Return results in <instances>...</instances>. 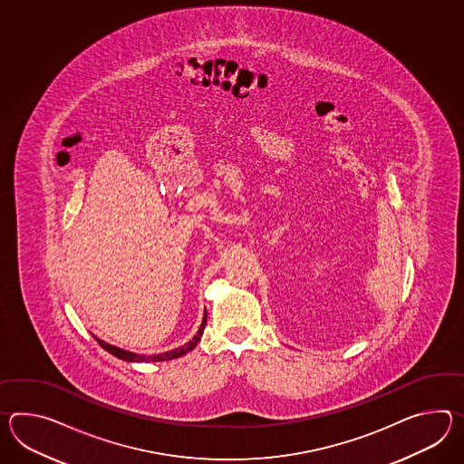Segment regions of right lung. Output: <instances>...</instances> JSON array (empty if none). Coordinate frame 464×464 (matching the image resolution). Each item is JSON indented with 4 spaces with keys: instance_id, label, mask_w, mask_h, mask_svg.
Listing matches in <instances>:
<instances>
[{
    "instance_id": "1",
    "label": "right lung",
    "mask_w": 464,
    "mask_h": 464,
    "mask_svg": "<svg viewBox=\"0 0 464 464\" xmlns=\"http://www.w3.org/2000/svg\"><path fill=\"white\" fill-rule=\"evenodd\" d=\"M205 324H207V313H205V318H203V323H201V326H199V330L195 334V338L189 341V343H186L183 344L181 348H176L173 351H166V353H161V354H153V356H144V354H136V353H131V351H124L121 348H116L113 344H108V343H104V341L98 340V344L103 348V350L108 351V353H111L113 356L116 358H120V360L124 361H168V360H175V358H179V356H183L186 354L188 351L193 350L196 344L199 343L201 340V334H203V331H205Z\"/></svg>"
}]
</instances>
